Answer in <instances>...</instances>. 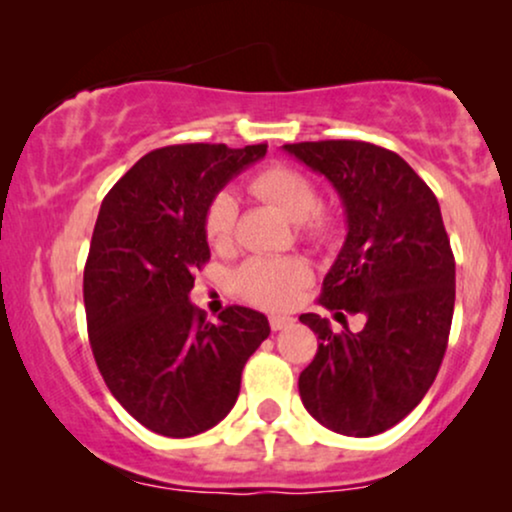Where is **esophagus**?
<instances>
[{"label":"esophagus","mask_w":512,"mask_h":512,"mask_svg":"<svg viewBox=\"0 0 512 512\" xmlns=\"http://www.w3.org/2000/svg\"><path fill=\"white\" fill-rule=\"evenodd\" d=\"M293 325V317H286V315H272L269 317V327H272L274 332L279 330H286V327Z\"/></svg>","instance_id":"obj_1"}]
</instances>
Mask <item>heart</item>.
<instances>
[{
    "mask_svg": "<svg viewBox=\"0 0 512 512\" xmlns=\"http://www.w3.org/2000/svg\"><path fill=\"white\" fill-rule=\"evenodd\" d=\"M248 190L281 214L298 223V236L313 248H332L342 223L334 211L320 207V190L303 170L272 163L248 180ZM238 202L228 192H219L204 214V233L211 248H231L236 236ZM313 279L303 257H252L236 272V291L245 301L264 310H284L296 303L298 293Z\"/></svg>",
    "mask_w": 512,
    "mask_h": 512,
    "instance_id": "heart-1",
    "label": "heart"
}]
</instances>
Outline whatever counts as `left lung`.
<instances>
[{
  "mask_svg": "<svg viewBox=\"0 0 512 512\" xmlns=\"http://www.w3.org/2000/svg\"><path fill=\"white\" fill-rule=\"evenodd\" d=\"M339 192L344 248L317 303L363 315L361 332L334 334L327 317L303 313L317 354L298 378L303 407L342 436L392 428L436 380L455 310V257L438 199L395 151L354 139L284 144Z\"/></svg>",
  "mask_w": 512,
  "mask_h": 512,
  "instance_id": "8db88e82",
  "label": "left lung"
}]
</instances>
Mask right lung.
<instances>
[{
  "label": "right lung",
  "mask_w": 512,
  "mask_h": 512,
  "mask_svg": "<svg viewBox=\"0 0 512 512\" xmlns=\"http://www.w3.org/2000/svg\"><path fill=\"white\" fill-rule=\"evenodd\" d=\"M264 154L267 144L163 146L139 158L98 211L84 269L88 342L113 397L161 436L219 424L269 337L257 310L228 305L214 325L190 303L195 272L209 262V202Z\"/></svg>",
  "instance_id": "add662e5"
}]
</instances>
